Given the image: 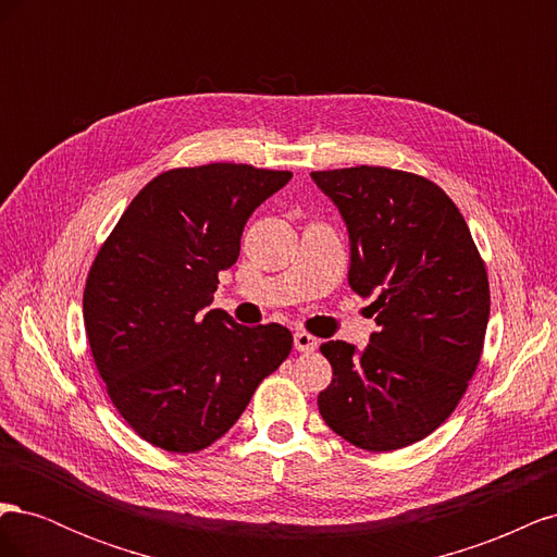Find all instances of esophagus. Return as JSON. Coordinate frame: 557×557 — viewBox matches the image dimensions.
Instances as JSON below:
<instances>
[{
  "label": "esophagus",
  "instance_id": "obj_1",
  "mask_svg": "<svg viewBox=\"0 0 557 557\" xmlns=\"http://www.w3.org/2000/svg\"><path fill=\"white\" fill-rule=\"evenodd\" d=\"M295 348L299 352H311L318 348V339L311 336L309 332H295Z\"/></svg>",
  "mask_w": 557,
  "mask_h": 557
}]
</instances>
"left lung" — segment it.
<instances>
[{"label":"left lung","instance_id":"obj_1","mask_svg":"<svg viewBox=\"0 0 557 557\" xmlns=\"http://www.w3.org/2000/svg\"><path fill=\"white\" fill-rule=\"evenodd\" d=\"M350 239V288L376 315L362 352L327 342L325 423L352 446L385 453L425 440L474 376L491 315L485 262L453 199L425 176L387 166L311 172Z\"/></svg>","mask_w":557,"mask_h":557}]
</instances>
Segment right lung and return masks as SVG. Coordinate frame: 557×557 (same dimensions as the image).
I'll return each instance as SVG.
<instances>
[{"label":"right lung","instance_id":"add662e5","mask_svg":"<svg viewBox=\"0 0 557 557\" xmlns=\"http://www.w3.org/2000/svg\"><path fill=\"white\" fill-rule=\"evenodd\" d=\"M290 172L213 162L162 172L129 201L83 290L97 372L127 425L170 453H197L237 423L290 356L278 323L246 327L213 301L244 225Z\"/></svg>","mask_w":557,"mask_h":557}]
</instances>
